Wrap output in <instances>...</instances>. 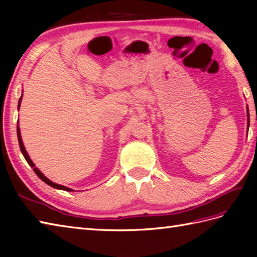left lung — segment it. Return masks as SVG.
<instances>
[{
	"label": "left lung",
	"instance_id": "1",
	"mask_svg": "<svg viewBox=\"0 0 257 257\" xmlns=\"http://www.w3.org/2000/svg\"><path fill=\"white\" fill-rule=\"evenodd\" d=\"M249 127V114H248V109H247V128Z\"/></svg>",
	"mask_w": 257,
	"mask_h": 257
}]
</instances>
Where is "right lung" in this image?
<instances>
[{
  "instance_id": "add662e5",
  "label": "right lung",
  "mask_w": 257,
  "mask_h": 257,
  "mask_svg": "<svg viewBox=\"0 0 257 257\" xmlns=\"http://www.w3.org/2000/svg\"><path fill=\"white\" fill-rule=\"evenodd\" d=\"M22 97H23V95L21 96V98H20V100H19V108H20V105H21V101H22ZM18 139H19V145H20V148H21V151H22V154H23V156H24V158H25V160L27 161V163H29V165L33 168V170H34V172L37 174V177L40 178L42 181H44L46 184H48V185H51L52 188H55V189H58V190H64V191H74L73 189H69V188H66V187H64V185H61V184H57V183H54V182H52L50 179H47L44 174H43L40 170H38V169L35 167V165L34 163H33V161L31 160V158H30V156L27 155V152H26V150H25V147H24V145H23V141H22V138H21V130H20V127H19V124H18Z\"/></svg>"
}]
</instances>
